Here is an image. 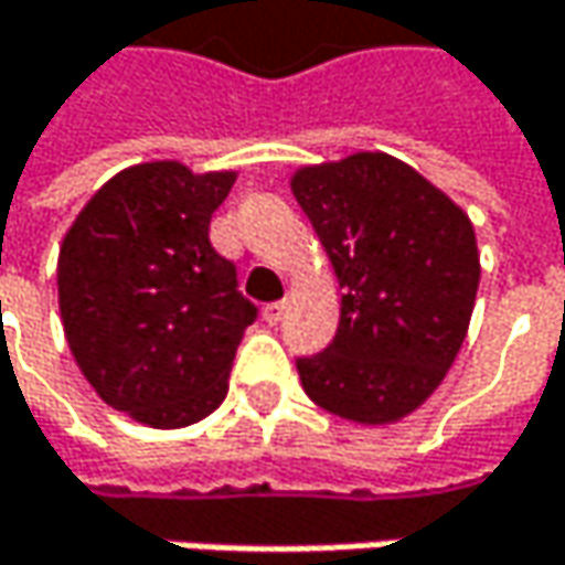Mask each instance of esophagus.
I'll return each mask as SVG.
<instances>
[{
    "mask_svg": "<svg viewBox=\"0 0 565 565\" xmlns=\"http://www.w3.org/2000/svg\"><path fill=\"white\" fill-rule=\"evenodd\" d=\"M262 317H265V323H268V327H278L284 317V303H268V307L262 310Z\"/></svg>",
    "mask_w": 565,
    "mask_h": 565,
    "instance_id": "34e87169",
    "label": "esophagus"
}]
</instances>
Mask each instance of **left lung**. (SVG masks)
<instances>
[{
	"label": "left lung",
	"mask_w": 565,
	"mask_h": 565,
	"mask_svg": "<svg viewBox=\"0 0 565 565\" xmlns=\"http://www.w3.org/2000/svg\"><path fill=\"white\" fill-rule=\"evenodd\" d=\"M290 193L342 287L327 352L300 359L313 404L362 427L414 414L452 369L482 278L469 213L385 151L303 164Z\"/></svg>",
	"instance_id": "left-lung-1"
}]
</instances>
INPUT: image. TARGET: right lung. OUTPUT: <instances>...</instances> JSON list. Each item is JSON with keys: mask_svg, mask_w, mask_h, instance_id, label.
Instances as JSON below:
<instances>
[{"mask_svg": "<svg viewBox=\"0 0 565 565\" xmlns=\"http://www.w3.org/2000/svg\"><path fill=\"white\" fill-rule=\"evenodd\" d=\"M235 171L145 161L109 178L57 255L67 345L93 391L131 420L180 430L213 414L255 307L210 245Z\"/></svg>", "mask_w": 565, "mask_h": 565, "instance_id": "right-lung-1", "label": "right lung"}]
</instances>
